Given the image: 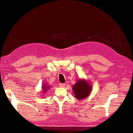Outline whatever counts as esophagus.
Returning <instances> with one entry per match:
<instances>
[{
    "mask_svg": "<svg viewBox=\"0 0 133 133\" xmlns=\"http://www.w3.org/2000/svg\"><path fill=\"white\" fill-rule=\"evenodd\" d=\"M59 85L61 88H64V87L66 85V83H59Z\"/></svg>",
    "mask_w": 133,
    "mask_h": 133,
    "instance_id": "34e87169",
    "label": "esophagus"
}]
</instances>
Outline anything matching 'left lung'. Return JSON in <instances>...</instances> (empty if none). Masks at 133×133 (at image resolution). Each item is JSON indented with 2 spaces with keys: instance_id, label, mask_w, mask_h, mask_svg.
<instances>
[{
  "instance_id": "1",
  "label": "left lung",
  "mask_w": 133,
  "mask_h": 133,
  "mask_svg": "<svg viewBox=\"0 0 133 133\" xmlns=\"http://www.w3.org/2000/svg\"><path fill=\"white\" fill-rule=\"evenodd\" d=\"M75 97L78 100H83L87 98L91 92V86L85 79H79L72 86Z\"/></svg>"
}]
</instances>
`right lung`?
Listing matches in <instances>:
<instances>
[{"label":"right lung","mask_w":133,"mask_h":133,"mask_svg":"<svg viewBox=\"0 0 133 133\" xmlns=\"http://www.w3.org/2000/svg\"><path fill=\"white\" fill-rule=\"evenodd\" d=\"M42 89H43L42 90L43 91V93H45L47 91L48 89H50V86L47 85V84H44V85L42 86Z\"/></svg>","instance_id":"right-lung-1"}]
</instances>
